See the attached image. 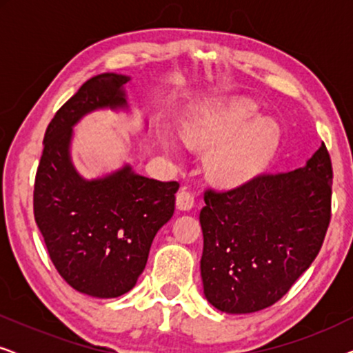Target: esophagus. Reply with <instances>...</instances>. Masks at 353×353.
I'll return each instance as SVG.
<instances>
[{
  "instance_id": "obj_1",
  "label": "esophagus",
  "mask_w": 353,
  "mask_h": 353,
  "mask_svg": "<svg viewBox=\"0 0 353 353\" xmlns=\"http://www.w3.org/2000/svg\"><path fill=\"white\" fill-rule=\"evenodd\" d=\"M176 207L180 210H191L192 207H194V196H192L186 188H183V190L178 191Z\"/></svg>"
}]
</instances>
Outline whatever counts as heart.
I'll use <instances>...</instances> for the list:
<instances>
[{"label":"heart","instance_id":"1","mask_svg":"<svg viewBox=\"0 0 353 353\" xmlns=\"http://www.w3.org/2000/svg\"><path fill=\"white\" fill-rule=\"evenodd\" d=\"M183 138L194 146L215 148L209 157V172L221 186H239L259 175L276 152L279 127L260 115L257 104L233 99L196 114L183 128ZM163 148L170 139L162 134Z\"/></svg>","mask_w":353,"mask_h":353}]
</instances>
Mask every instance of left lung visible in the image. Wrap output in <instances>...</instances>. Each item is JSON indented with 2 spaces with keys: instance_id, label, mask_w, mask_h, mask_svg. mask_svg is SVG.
Listing matches in <instances>:
<instances>
[{
  "instance_id": "obj_1",
  "label": "left lung",
  "mask_w": 353,
  "mask_h": 353,
  "mask_svg": "<svg viewBox=\"0 0 353 353\" xmlns=\"http://www.w3.org/2000/svg\"><path fill=\"white\" fill-rule=\"evenodd\" d=\"M332 167L321 146L292 172L260 175L226 192L205 191L204 296L225 313L278 302L320 252L331 219Z\"/></svg>"
}]
</instances>
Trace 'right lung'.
<instances>
[{
	"instance_id": "right-lung-1",
	"label": "right lung",
	"mask_w": 353,
	"mask_h": 353,
	"mask_svg": "<svg viewBox=\"0 0 353 353\" xmlns=\"http://www.w3.org/2000/svg\"><path fill=\"white\" fill-rule=\"evenodd\" d=\"M127 81L128 75L112 72L96 75L57 110L43 139L33 191L35 221L56 270L75 291L99 299L134 288L180 188L138 175L128 163L93 180L77 172L74 127L94 110H128Z\"/></svg>"
}]
</instances>
